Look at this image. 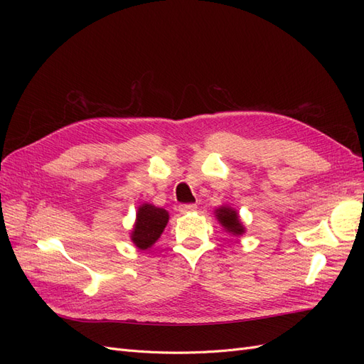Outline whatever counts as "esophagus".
<instances>
[{"instance_id":"obj_1","label":"esophagus","mask_w":364,"mask_h":364,"mask_svg":"<svg viewBox=\"0 0 364 364\" xmlns=\"http://www.w3.org/2000/svg\"><path fill=\"white\" fill-rule=\"evenodd\" d=\"M197 209V205L194 203H186V205H181L179 206V213L181 214H188V213H194Z\"/></svg>"}]
</instances>
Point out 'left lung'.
<instances>
[{
	"label": "left lung",
	"instance_id": "1",
	"mask_svg": "<svg viewBox=\"0 0 364 364\" xmlns=\"http://www.w3.org/2000/svg\"><path fill=\"white\" fill-rule=\"evenodd\" d=\"M215 217L218 220V223L226 229V232L235 237L245 234V226L241 225L238 213L235 209L230 206H220L218 209H215Z\"/></svg>",
	"mask_w": 364,
	"mask_h": 364
}]
</instances>
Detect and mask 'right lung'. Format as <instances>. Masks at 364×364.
I'll return each instance as SVG.
<instances>
[{
    "label": "right lung",
    "mask_w": 364,
    "mask_h": 364,
    "mask_svg": "<svg viewBox=\"0 0 364 364\" xmlns=\"http://www.w3.org/2000/svg\"><path fill=\"white\" fill-rule=\"evenodd\" d=\"M168 223V213L164 208L150 203H142L138 208L134 230L130 240L139 250L151 247L159 240L165 226Z\"/></svg>",
    "instance_id": "obj_1"
}]
</instances>
